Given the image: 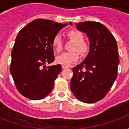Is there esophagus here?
I'll return each mask as SVG.
<instances>
[{"mask_svg":"<svg viewBox=\"0 0 129 129\" xmlns=\"http://www.w3.org/2000/svg\"><path fill=\"white\" fill-rule=\"evenodd\" d=\"M68 66H62V68L63 69H66V68H68Z\"/></svg>","mask_w":129,"mask_h":129,"instance_id":"34e87169","label":"esophagus"}]
</instances>
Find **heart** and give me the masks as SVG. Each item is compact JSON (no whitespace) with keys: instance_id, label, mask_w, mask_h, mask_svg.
I'll list each match as a JSON object with an SVG mask.
<instances>
[{"instance_id":"heart-1","label":"heart","mask_w":129,"mask_h":129,"mask_svg":"<svg viewBox=\"0 0 129 129\" xmlns=\"http://www.w3.org/2000/svg\"><path fill=\"white\" fill-rule=\"evenodd\" d=\"M68 39L74 41L70 52H67L60 54L56 57V61L59 64L68 66L76 62L79 58V54L81 56H86L89 52V47L84 41V36L83 33L77 29L70 30L67 33ZM52 46L54 50L59 52L63 48V41L59 34H55L52 39Z\"/></svg>"}]
</instances>
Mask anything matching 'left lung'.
Returning <instances> with one entry per match:
<instances>
[{
    "label": "left lung",
    "mask_w": 129,
    "mask_h": 129,
    "mask_svg": "<svg viewBox=\"0 0 129 129\" xmlns=\"http://www.w3.org/2000/svg\"><path fill=\"white\" fill-rule=\"evenodd\" d=\"M70 25L73 23L70 22ZM75 25L88 37L90 50L84 61L73 68L70 88L82 102H97L106 95L117 76L119 61L116 40L106 27L98 22Z\"/></svg>",
    "instance_id": "1"
}]
</instances>
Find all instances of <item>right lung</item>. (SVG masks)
Wrapping results in <instances>:
<instances>
[{"mask_svg": "<svg viewBox=\"0 0 129 129\" xmlns=\"http://www.w3.org/2000/svg\"><path fill=\"white\" fill-rule=\"evenodd\" d=\"M68 24L36 19L18 32L12 51L10 73L16 87L24 97L39 100L52 91L62 68L47 66L54 60L52 39Z\"/></svg>", "mask_w": 129, "mask_h": 129, "instance_id": "add662e5", "label": "right lung"}]
</instances>
